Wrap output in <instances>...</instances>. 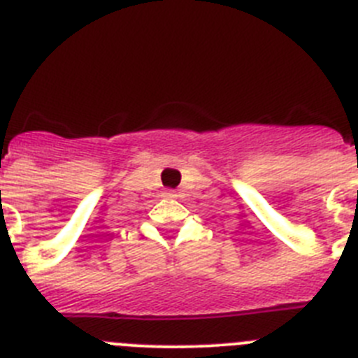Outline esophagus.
<instances>
[{
	"label": "esophagus",
	"instance_id": "34e87169",
	"mask_svg": "<svg viewBox=\"0 0 358 358\" xmlns=\"http://www.w3.org/2000/svg\"><path fill=\"white\" fill-rule=\"evenodd\" d=\"M164 197L173 199V197H177V194H176V192H173V189H166V192H164Z\"/></svg>",
	"mask_w": 358,
	"mask_h": 358
}]
</instances>
